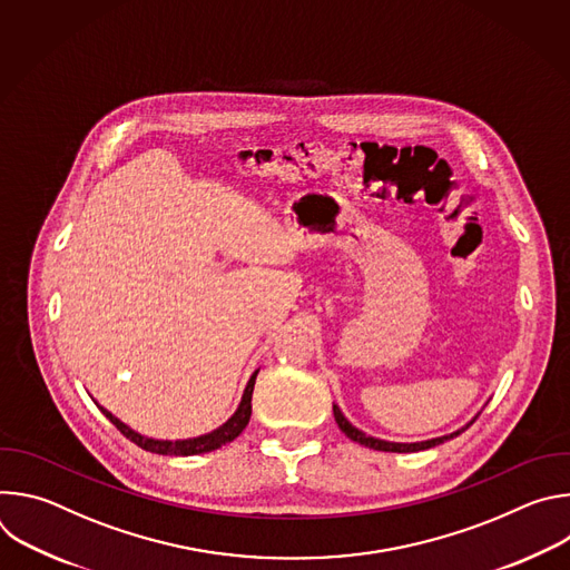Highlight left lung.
I'll list each match as a JSON object with an SVG mask.
<instances>
[{
  "label": "left lung",
  "mask_w": 570,
  "mask_h": 570,
  "mask_svg": "<svg viewBox=\"0 0 570 570\" xmlns=\"http://www.w3.org/2000/svg\"><path fill=\"white\" fill-rule=\"evenodd\" d=\"M478 415H480V411L464 424V426H460L458 431H453V433H446V435H440V438H431V440H422V442H390V440H379V438H372V435H367V433H363L361 429H356L345 415H343V411L338 409V405L334 403V417H336V424H338V429L350 438V440H354V442H358V444H363V446H367V449H374V451H390V453H415V451H424V449H433V446H438V444H442V442H446V440H453V438H458L462 431H466L475 420H478Z\"/></svg>",
  "instance_id": "8db88e82"
}]
</instances>
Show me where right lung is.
Masks as SVG:
<instances>
[{
    "mask_svg": "<svg viewBox=\"0 0 570 570\" xmlns=\"http://www.w3.org/2000/svg\"><path fill=\"white\" fill-rule=\"evenodd\" d=\"M257 374L259 370L253 372L246 390H243V396H240V403L238 409L234 411V415L220 424L218 429L205 433V435H198V438H187V440H157V438H148V435H141L137 433L135 429H130L128 424H124L117 415H112L108 409H104V405L99 401H95L99 405V411L130 440L135 442L137 446H141L144 451H150V453H157V455H200V453H209V451H216L220 449L223 444H229L232 440H236L243 429L248 426L250 422V415H253V390H255V381H257Z\"/></svg>",
    "mask_w": 570,
    "mask_h": 570,
    "instance_id": "1",
    "label": "right lung"
}]
</instances>
